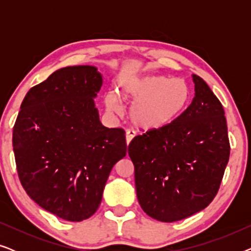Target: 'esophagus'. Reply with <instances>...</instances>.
Listing matches in <instances>:
<instances>
[{
  "mask_svg": "<svg viewBox=\"0 0 251 251\" xmlns=\"http://www.w3.org/2000/svg\"><path fill=\"white\" fill-rule=\"evenodd\" d=\"M133 137H135V132L131 131V130H128L126 133V145H129L130 143H131V140L133 139Z\"/></svg>",
  "mask_w": 251,
  "mask_h": 251,
  "instance_id": "1",
  "label": "esophagus"
}]
</instances>
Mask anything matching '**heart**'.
<instances>
[{
    "instance_id": "obj_1",
    "label": "heart",
    "mask_w": 251,
    "mask_h": 251,
    "mask_svg": "<svg viewBox=\"0 0 251 251\" xmlns=\"http://www.w3.org/2000/svg\"><path fill=\"white\" fill-rule=\"evenodd\" d=\"M116 88L118 92L106 96V107L118 114L121 100L132 104L129 118L140 131L168 128L186 111L192 97L186 82L168 75H125L118 80Z\"/></svg>"
}]
</instances>
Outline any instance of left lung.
Segmentation results:
<instances>
[{
  "label": "left lung",
  "mask_w": 251,
  "mask_h": 251,
  "mask_svg": "<svg viewBox=\"0 0 251 251\" xmlns=\"http://www.w3.org/2000/svg\"><path fill=\"white\" fill-rule=\"evenodd\" d=\"M195 96L168 128L136 136L128 146L135 166L137 198L156 221L173 223L208 207L229 159L222 102L193 74Z\"/></svg>",
  "instance_id": "1"
}]
</instances>
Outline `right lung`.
<instances>
[{
	"label": "right lung",
	"mask_w": 251,
	"mask_h": 251,
	"mask_svg": "<svg viewBox=\"0 0 251 251\" xmlns=\"http://www.w3.org/2000/svg\"><path fill=\"white\" fill-rule=\"evenodd\" d=\"M94 66L60 68L30 88L12 133L18 177L41 208L68 222L97 211L114 164L126 156L125 130L99 121Z\"/></svg>",
	"instance_id": "1"
}]
</instances>
